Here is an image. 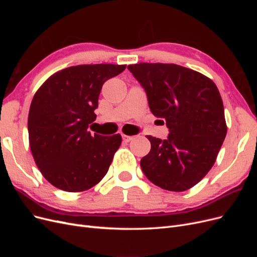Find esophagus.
<instances>
[{
	"mask_svg": "<svg viewBox=\"0 0 257 257\" xmlns=\"http://www.w3.org/2000/svg\"><path fill=\"white\" fill-rule=\"evenodd\" d=\"M122 139H123L124 143H130V142L132 141V139H133V136H128V135L123 134V135H122Z\"/></svg>",
	"mask_w": 257,
	"mask_h": 257,
	"instance_id": "esophagus-1",
	"label": "esophagus"
}]
</instances>
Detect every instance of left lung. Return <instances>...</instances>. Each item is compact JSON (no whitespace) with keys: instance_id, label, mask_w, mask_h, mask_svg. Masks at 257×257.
Returning a JSON list of instances; mask_svg holds the SVG:
<instances>
[{"instance_id":"obj_1","label":"left lung","mask_w":257,"mask_h":257,"mask_svg":"<svg viewBox=\"0 0 257 257\" xmlns=\"http://www.w3.org/2000/svg\"><path fill=\"white\" fill-rule=\"evenodd\" d=\"M128 71L145 89L151 112L166 121L167 139L147 136L151 150L141 161L144 174L160 188L183 192L213 166L227 133L215 83L177 64L138 63Z\"/></svg>"}]
</instances>
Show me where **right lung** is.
<instances>
[{
	"mask_svg": "<svg viewBox=\"0 0 257 257\" xmlns=\"http://www.w3.org/2000/svg\"><path fill=\"white\" fill-rule=\"evenodd\" d=\"M126 65L83 64L51 75L30 106V148L46 180L66 192H83L107 174L122 143L120 134L91 135L89 124L106 80Z\"/></svg>",
	"mask_w": 257,
	"mask_h": 257,
	"instance_id": "add662e5",
	"label": "right lung"
}]
</instances>
